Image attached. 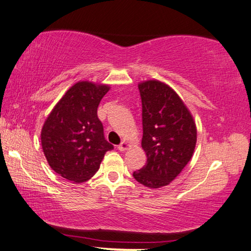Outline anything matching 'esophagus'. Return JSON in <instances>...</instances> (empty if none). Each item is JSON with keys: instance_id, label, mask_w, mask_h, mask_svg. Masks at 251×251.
<instances>
[{"instance_id": "obj_1", "label": "esophagus", "mask_w": 251, "mask_h": 251, "mask_svg": "<svg viewBox=\"0 0 251 251\" xmlns=\"http://www.w3.org/2000/svg\"><path fill=\"white\" fill-rule=\"evenodd\" d=\"M130 148V144H127L126 142H122L120 143V145L118 146V149L120 150V151H125V150L129 149Z\"/></svg>"}]
</instances>
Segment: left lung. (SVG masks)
I'll return each instance as SVG.
<instances>
[{"label":"left lung","mask_w":251,"mask_h":251,"mask_svg":"<svg viewBox=\"0 0 251 251\" xmlns=\"http://www.w3.org/2000/svg\"><path fill=\"white\" fill-rule=\"evenodd\" d=\"M142 99L143 140L147 162L133 177L149 188L169 185L190 161L197 127L178 94L165 83L148 80L138 85Z\"/></svg>","instance_id":"1"}]
</instances>
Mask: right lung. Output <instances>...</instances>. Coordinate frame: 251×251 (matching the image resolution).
I'll return each instance as SVG.
<instances>
[{"label": "right lung", "instance_id": "obj_1", "mask_svg": "<svg viewBox=\"0 0 251 251\" xmlns=\"http://www.w3.org/2000/svg\"><path fill=\"white\" fill-rule=\"evenodd\" d=\"M109 90L79 81L55 105L42 129L41 140L48 164L57 174L82 182L96 174L104 154L114 146L104 136L98 106Z\"/></svg>", "mask_w": 251, "mask_h": 251}]
</instances>
